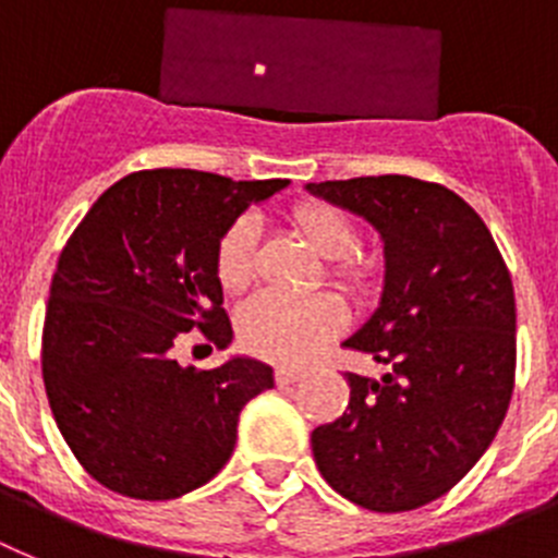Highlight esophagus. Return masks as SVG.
<instances>
[{
	"instance_id": "esophagus-1",
	"label": "esophagus",
	"mask_w": 558,
	"mask_h": 558,
	"mask_svg": "<svg viewBox=\"0 0 558 558\" xmlns=\"http://www.w3.org/2000/svg\"><path fill=\"white\" fill-rule=\"evenodd\" d=\"M300 378H303V366H294V364L275 366V380H278V386L294 384V380H300Z\"/></svg>"
}]
</instances>
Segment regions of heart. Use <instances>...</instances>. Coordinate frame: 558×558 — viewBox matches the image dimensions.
<instances>
[{
  "mask_svg": "<svg viewBox=\"0 0 558 558\" xmlns=\"http://www.w3.org/2000/svg\"><path fill=\"white\" fill-rule=\"evenodd\" d=\"M291 225L305 242L330 258V275L339 283L364 291L375 283L378 264L359 253V228L348 210L330 203H303L291 210ZM258 228L250 217L235 219L217 247V280L225 291L235 294L250 286L255 275ZM344 325V305L333 294L289 298L275 291H260L239 311V336L250 353L269 361H305L323 341Z\"/></svg>",
  "mask_w": 558,
  "mask_h": 558,
  "instance_id": "1",
  "label": "heart"
}]
</instances>
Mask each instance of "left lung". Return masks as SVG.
<instances>
[{
  "instance_id": "left-lung-1",
  "label": "left lung",
  "mask_w": 558,
  "mask_h": 558,
  "mask_svg": "<svg viewBox=\"0 0 558 558\" xmlns=\"http://www.w3.org/2000/svg\"><path fill=\"white\" fill-rule=\"evenodd\" d=\"M384 239V294L344 348L386 373H348V411L311 434L341 498L411 511L453 489L509 409L517 366L514 286L484 219L439 183L380 174L305 185Z\"/></svg>"
}]
</instances>
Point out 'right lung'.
I'll return each instance as SVG.
<instances>
[{
    "instance_id": "right-lung-1",
    "label": "right lung",
    "mask_w": 558,
    "mask_h": 558,
    "mask_svg": "<svg viewBox=\"0 0 558 558\" xmlns=\"http://www.w3.org/2000/svg\"><path fill=\"white\" fill-rule=\"evenodd\" d=\"M289 180L149 169L113 183L58 258L41 339L49 409L83 470L135 500H172L228 464L244 405L275 386L255 359L180 366L199 328L233 339L217 247L250 203Z\"/></svg>"
}]
</instances>
